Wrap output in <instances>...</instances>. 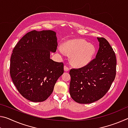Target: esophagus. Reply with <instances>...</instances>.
Returning a JSON list of instances; mask_svg holds the SVG:
<instances>
[{
  "mask_svg": "<svg viewBox=\"0 0 128 128\" xmlns=\"http://www.w3.org/2000/svg\"><path fill=\"white\" fill-rule=\"evenodd\" d=\"M64 69L65 72H68V71H69V68L67 66H64Z\"/></svg>",
  "mask_w": 128,
  "mask_h": 128,
  "instance_id": "esophagus-1",
  "label": "esophagus"
}]
</instances>
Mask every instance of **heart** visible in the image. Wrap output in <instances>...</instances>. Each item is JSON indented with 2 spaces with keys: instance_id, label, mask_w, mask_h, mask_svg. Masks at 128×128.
I'll return each instance as SVG.
<instances>
[{
  "instance_id": "b5f03b06",
  "label": "heart",
  "mask_w": 128,
  "mask_h": 128,
  "mask_svg": "<svg viewBox=\"0 0 128 128\" xmlns=\"http://www.w3.org/2000/svg\"><path fill=\"white\" fill-rule=\"evenodd\" d=\"M58 50L62 54L65 51L71 55L70 61L77 67H82L88 64L95 54L94 46L82 39L67 41L64 43L63 48L60 46Z\"/></svg>"
}]
</instances>
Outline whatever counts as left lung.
Wrapping results in <instances>:
<instances>
[{
  "mask_svg": "<svg viewBox=\"0 0 128 128\" xmlns=\"http://www.w3.org/2000/svg\"><path fill=\"white\" fill-rule=\"evenodd\" d=\"M97 39L99 48L95 59L86 66L72 69L69 72V93L71 98L78 103L98 100L107 92L115 78V53L105 38Z\"/></svg>",
  "mask_w": 128,
  "mask_h": 128,
  "instance_id": "obj_1",
  "label": "left lung"
}]
</instances>
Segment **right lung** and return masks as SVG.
<instances>
[{"label": "right lung", "mask_w": 128, "mask_h": 128, "mask_svg": "<svg viewBox=\"0 0 128 128\" xmlns=\"http://www.w3.org/2000/svg\"><path fill=\"white\" fill-rule=\"evenodd\" d=\"M52 30H33L25 34L13 50L10 74L18 92L33 102L46 100L64 73L62 62L50 59L58 46Z\"/></svg>", "instance_id": "1"}]
</instances>
